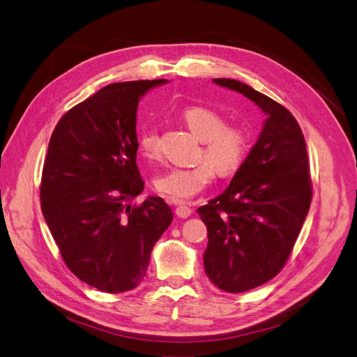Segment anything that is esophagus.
I'll return each instance as SVG.
<instances>
[{
    "label": "esophagus",
    "instance_id": "obj_1",
    "mask_svg": "<svg viewBox=\"0 0 357 357\" xmlns=\"http://www.w3.org/2000/svg\"><path fill=\"white\" fill-rule=\"evenodd\" d=\"M176 204V214L181 219H186L190 215L192 208L189 207L188 204H183V202H174Z\"/></svg>",
    "mask_w": 357,
    "mask_h": 357
}]
</instances>
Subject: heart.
Segmentation results:
<instances>
[{
	"instance_id": "heart-1",
	"label": "heart",
	"mask_w": 357,
	"mask_h": 357,
	"mask_svg": "<svg viewBox=\"0 0 357 357\" xmlns=\"http://www.w3.org/2000/svg\"><path fill=\"white\" fill-rule=\"evenodd\" d=\"M181 121L201 142L199 164L189 168L171 167L155 178L156 190L167 198L185 201L195 197L214 180L229 177L241 168L250 149V135L238 125H226L218 110L204 105H190L181 112ZM139 153L156 159L160 153L159 135L153 126L139 128L137 135Z\"/></svg>"
}]
</instances>
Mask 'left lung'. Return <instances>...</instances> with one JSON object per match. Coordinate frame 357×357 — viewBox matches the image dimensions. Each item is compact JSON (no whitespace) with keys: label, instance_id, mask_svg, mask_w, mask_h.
I'll return each instance as SVG.
<instances>
[{"label":"left lung","instance_id":"obj_1","mask_svg":"<svg viewBox=\"0 0 357 357\" xmlns=\"http://www.w3.org/2000/svg\"><path fill=\"white\" fill-rule=\"evenodd\" d=\"M261 107L266 121L257 143L222 195L198 208L207 226L204 268L229 294L274 278L294 250L312 198L307 144L286 107L248 84L214 79Z\"/></svg>","mask_w":357,"mask_h":357}]
</instances>
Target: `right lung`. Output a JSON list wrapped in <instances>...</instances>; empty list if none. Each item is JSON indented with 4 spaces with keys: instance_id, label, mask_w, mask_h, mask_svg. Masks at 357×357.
Listing matches in <instances>:
<instances>
[{
    "instance_id": "right-lung-1",
    "label": "right lung",
    "mask_w": 357,
    "mask_h": 357,
    "mask_svg": "<svg viewBox=\"0 0 357 357\" xmlns=\"http://www.w3.org/2000/svg\"><path fill=\"white\" fill-rule=\"evenodd\" d=\"M165 79L113 83L61 117L41 172L40 201L63 262L82 282L121 294L143 282L150 253L172 222L137 167L139 96Z\"/></svg>"
}]
</instances>
